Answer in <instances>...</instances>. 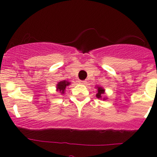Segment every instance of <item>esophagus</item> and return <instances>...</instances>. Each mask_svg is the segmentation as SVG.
<instances>
[{
	"label": "esophagus",
	"instance_id": "1",
	"mask_svg": "<svg viewBox=\"0 0 157 157\" xmlns=\"http://www.w3.org/2000/svg\"><path fill=\"white\" fill-rule=\"evenodd\" d=\"M79 83L84 85V84H86V80H80V81H79Z\"/></svg>",
	"mask_w": 157,
	"mask_h": 157
}]
</instances>
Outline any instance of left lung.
Wrapping results in <instances>:
<instances>
[{
	"instance_id": "8db88e82",
	"label": "left lung",
	"mask_w": 157,
	"mask_h": 157,
	"mask_svg": "<svg viewBox=\"0 0 157 157\" xmlns=\"http://www.w3.org/2000/svg\"><path fill=\"white\" fill-rule=\"evenodd\" d=\"M105 94V90L102 87L100 86H97V93H96V96L98 99H102V96ZM103 99L105 100V98H103Z\"/></svg>"
}]
</instances>
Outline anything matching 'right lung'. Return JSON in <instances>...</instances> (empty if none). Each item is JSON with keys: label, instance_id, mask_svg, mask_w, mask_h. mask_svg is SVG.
<instances>
[{"label": "right lung", "instance_id": "right-lung-1", "mask_svg": "<svg viewBox=\"0 0 157 157\" xmlns=\"http://www.w3.org/2000/svg\"><path fill=\"white\" fill-rule=\"evenodd\" d=\"M71 84V83L67 80H62V81H60L59 83H58L57 84V91H59L61 94H64V92H65V89L67 86Z\"/></svg>", "mask_w": 157, "mask_h": 157}]
</instances>
